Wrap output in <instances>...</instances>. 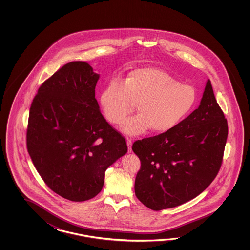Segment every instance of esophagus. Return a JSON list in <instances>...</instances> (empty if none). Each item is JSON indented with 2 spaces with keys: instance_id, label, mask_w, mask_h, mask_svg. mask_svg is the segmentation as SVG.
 <instances>
[{
  "instance_id": "obj_1",
  "label": "esophagus",
  "mask_w": 250,
  "mask_h": 250,
  "mask_svg": "<svg viewBox=\"0 0 250 250\" xmlns=\"http://www.w3.org/2000/svg\"><path fill=\"white\" fill-rule=\"evenodd\" d=\"M127 152H128V153H131V152H132V141H131V139H129V138H127Z\"/></svg>"
}]
</instances>
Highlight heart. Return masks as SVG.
Returning <instances> with one entry per match:
<instances>
[{
	"label": "heart",
	"mask_w": 250,
	"mask_h": 250,
	"mask_svg": "<svg viewBox=\"0 0 250 250\" xmlns=\"http://www.w3.org/2000/svg\"><path fill=\"white\" fill-rule=\"evenodd\" d=\"M100 101L107 120L113 124L122 123L138 104L139 114L121 127L128 136H138L148 128L162 134L175 128L191 113L197 92L161 69H138L129 72L123 84L114 81L107 85Z\"/></svg>",
	"instance_id": "1"
}]
</instances>
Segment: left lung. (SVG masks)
Listing matches in <instances>:
<instances>
[{"mask_svg":"<svg viewBox=\"0 0 250 250\" xmlns=\"http://www.w3.org/2000/svg\"><path fill=\"white\" fill-rule=\"evenodd\" d=\"M228 123L208 80L200 105L175 128L133 144L141 162L135 194L154 211L197 197L217 175Z\"/></svg>","mask_w":250,"mask_h":250,"instance_id":"8db88e82","label":"left lung"}]
</instances>
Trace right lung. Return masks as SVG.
Wrapping results in <instances>:
<instances>
[{"label": "right lung", "instance_id": "add662e5", "mask_svg": "<svg viewBox=\"0 0 250 250\" xmlns=\"http://www.w3.org/2000/svg\"><path fill=\"white\" fill-rule=\"evenodd\" d=\"M99 74L85 62L65 64L33 99L27 147L42 181L74 202L101 191L107 168L127 151L126 140L107 123L96 101Z\"/></svg>", "mask_w": 250, "mask_h": 250}]
</instances>
